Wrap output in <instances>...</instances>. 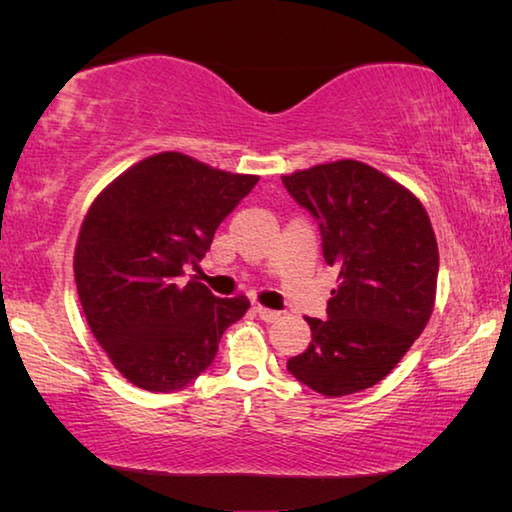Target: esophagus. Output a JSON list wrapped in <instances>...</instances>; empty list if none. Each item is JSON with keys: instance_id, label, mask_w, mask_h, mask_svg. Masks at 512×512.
I'll list each match as a JSON object with an SVG mask.
<instances>
[{"instance_id": "1", "label": "esophagus", "mask_w": 512, "mask_h": 512, "mask_svg": "<svg viewBox=\"0 0 512 512\" xmlns=\"http://www.w3.org/2000/svg\"><path fill=\"white\" fill-rule=\"evenodd\" d=\"M253 311L255 314L264 320V323H275L277 318H280V311H273V309H268V307H262V305H255L253 307Z\"/></svg>"}]
</instances>
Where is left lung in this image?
<instances>
[{
  "mask_svg": "<svg viewBox=\"0 0 512 512\" xmlns=\"http://www.w3.org/2000/svg\"><path fill=\"white\" fill-rule=\"evenodd\" d=\"M316 216L323 257L339 268L327 316L305 318L309 348L289 359L311 391L343 397L384 379L427 327L438 284V244L420 198L359 160L282 176Z\"/></svg>",
  "mask_w": 512,
  "mask_h": 512,
  "instance_id": "obj_1",
  "label": "left lung"
}]
</instances>
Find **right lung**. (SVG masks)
<instances>
[{"label":"right lung","instance_id":"obj_1","mask_svg":"<svg viewBox=\"0 0 512 512\" xmlns=\"http://www.w3.org/2000/svg\"><path fill=\"white\" fill-rule=\"evenodd\" d=\"M257 180L164 151L133 164L94 198L76 239V289L94 339L137 388L187 386L210 368L223 332L248 311L246 296L216 298L183 275Z\"/></svg>","mask_w":512,"mask_h":512}]
</instances>
